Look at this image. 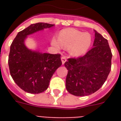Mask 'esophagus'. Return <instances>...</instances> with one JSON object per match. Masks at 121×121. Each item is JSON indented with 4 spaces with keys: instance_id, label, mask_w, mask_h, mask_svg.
<instances>
[{
    "instance_id": "1",
    "label": "esophagus",
    "mask_w": 121,
    "mask_h": 121,
    "mask_svg": "<svg viewBox=\"0 0 121 121\" xmlns=\"http://www.w3.org/2000/svg\"><path fill=\"white\" fill-rule=\"evenodd\" d=\"M61 61H62V64L63 65L66 62V56H63L61 57Z\"/></svg>"
}]
</instances>
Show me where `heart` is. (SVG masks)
Wrapping results in <instances>:
<instances>
[{
    "instance_id": "heart-1",
    "label": "heart",
    "mask_w": 121,
    "mask_h": 121,
    "mask_svg": "<svg viewBox=\"0 0 121 121\" xmlns=\"http://www.w3.org/2000/svg\"><path fill=\"white\" fill-rule=\"evenodd\" d=\"M91 41V36L88 33L70 28L63 30L60 34L59 39L54 38L51 43L57 48L61 46L69 48L71 55L80 56L86 53L90 48Z\"/></svg>"
}]
</instances>
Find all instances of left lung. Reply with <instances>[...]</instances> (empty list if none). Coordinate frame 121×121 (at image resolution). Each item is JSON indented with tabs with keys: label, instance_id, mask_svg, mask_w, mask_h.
Masks as SVG:
<instances>
[{
	"label": "left lung",
	"instance_id": "8db88e82",
	"mask_svg": "<svg viewBox=\"0 0 121 121\" xmlns=\"http://www.w3.org/2000/svg\"><path fill=\"white\" fill-rule=\"evenodd\" d=\"M92 49L82 56L68 58L66 88L75 96L89 95L104 85L111 70L112 54L108 41L95 31Z\"/></svg>",
	"mask_w": 121,
	"mask_h": 121
}]
</instances>
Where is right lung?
Returning a JSON list of instances; mask_svg holds the SVG:
<instances>
[{
	"label": "right lung",
	"mask_w": 121,
	"mask_h": 121,
	"mask_svg": "<svg viewBox=\"0 0 121 121\" xmlns=\"http://www.w3.org/2000/svg\"><path fill=\"white\" fill-rule=\"evenodd\" d=\"M53 26L44 22L33 24L19 32L10 45L8 59L10 75L25 92L35 94L45 91L55 71L62 65L60 54L33 51L24 43L27 35Z\"/></svg>",
	"instance_id": "add662e5"
}]
</instances>
